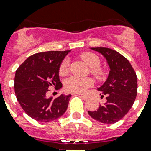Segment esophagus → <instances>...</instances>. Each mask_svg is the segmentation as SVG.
I'll list each match as a JSON object with an SVG mask.
<instances>
[{
    "mask_svg": "<svg viewBox=\"0 0 151 151\" xmlns=\"http://www.w3.org/2000/svg\"><path fill=\"white\" fill-rule=\"evenodd\" d=\"M79 96L81 97V98H82L84 100H86V99H88V97L86 96H85V95H81V94H79Z\"/></svg>",
    "mask_w": 151,
    "mask_h": 151,
    "instance_id": "esophagus-1",
    "label": "esophagus"
}]
</instances>
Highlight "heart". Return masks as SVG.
Listing matches in <instances>:
<instances>
[{
    "mask_svg": "<svg viewBox=\"0 0 151 151\" xmlns=\"http://www.w3.org/2000/svg\"><path fill=\"white\" fill-rule=\"evenodd\" d=\"M81 57L85 63L91 67V73L99 80H103L106 77V72L100 68L101 60L97 55L92 52H85L81 55ZM69 60L63 59L59 66V74L66 75L68 73ZM93 85V81L91 78H79L77 76H71L67 78L64 83V88L66 92L71 93H84L88 88Z\"/></svg>",
    "mask_w": 151,
    "mask_h": 151,
    "instance_id": "heart-1",
    "label": "heart"
}]
</instances>
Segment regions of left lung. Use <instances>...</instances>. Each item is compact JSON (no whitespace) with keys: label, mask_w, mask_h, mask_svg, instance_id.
<instances>
[{"label":"left lung","mask_w":151,"mask_h":151,"mask_svg":"<svg viewBox=\"0 0 151 151\" xmlns=\"http://www.w3.org/2000/svg\"><path fill=\"white\" fill-rule=\"evenodd\" d=\"M103 55L110 68L107 80L98 91L106 96L103 105L88 114L104 124H114L127 114L137 95V76L129 60L119 52L108 48H92ZM100 94V95H101Z\"/></svg>","instance_id":"8db88e82"}]
</instances>
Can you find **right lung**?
Returning a JSON list of instances; mask_svg holds the SVG:
<instances>
[{"label": "right lung", "mask_w": 151, "mask_h": 151, "mask_svg": "<svg viewBox=\"0 0 151 151\" xmlns=\"http://www.w3.org/2000/svg\"><path fill=\"white\" fill-rule=\"evenodd\" d=\"M70 52L49 51L29 56L22 63L15 76V93L25 113L33 119L48 122L66 112L71 95L56 98L46 96L50 87L63 86L59 80V66Z\"/></svg>", "instance_id": "1"}]
</instances>
